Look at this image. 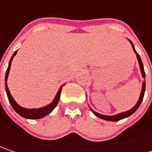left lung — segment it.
Here are the masks:
<instances>
[{
  "label": "left lung",
  "mask_w": 152,
  "mask_h": 152,
  "mask_svg": "<svg viewBox=\"0 0 152 152\" xmlns=\"http://www.w3.org/2000/svg\"><path fill=\"white\" fill-rule=\"evenodd\" d=\"M129 41L130 42V44H131V46H132V48H133V50H134L135 53L137 54V61H138V63H139V67H140L141 74H142V78H144V77H145V72H144V69H143V65H142V60H141V58H140L139 54L137 53V51H136V49H135V46H134V45H133V43H132L129 39ZM144 92H145V80L142 82V91H141V93H140V96H139V99H138V101L137 102V104L133 106L130 110L126 111V112L120 113L115 114V115H104V114H100V113H97V112L93 111L90 106H89V107H90V109L91 110V112H92V113H93L97 117H99V118H100V119H103V120H105V121H120V120H122V119H125V118H127V117L130 116L131 114H133V113L137 111V109H138V107H139L140 105H141L142 101V99H143V96H144Z\"/></svg>",
  "instance_id": "8db88e82"
}]
</instances>
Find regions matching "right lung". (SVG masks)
Masks as SVG:
<instances>
[{
  "label": "right lung",
  "mask_w": 152,
  "mask_h": 152,
  "mask_svg": "<svg viewBox=\"0 0 152 152\" xmlns=\"http://www.w3.org/2000/svg\"><path fill=\"white\" fill-rule=\"evenodd\" d=\"M16 53H17V51H15V53H13L12 57L10 58V61L9 62V67H8V69H7L6 75H5V89H6V92H7V96H8L9 101H10L11 106L13 107V109L15 110L19 115H21L22 117H23L25 119H41V118L46 116L47 114H49L54 109V107L57 106V104H58V102L60 100V96H61V89H62V86L64 84H62L60 87V89L57 91L53 100L50 104H48L47 106H43V107H39V108H24L23 106H19L15 102V100L14 99V98L12 97V95L10 94V91L8 84H7V80H8V77H9V74H10L11 62L13 61V58L15 57V55L16 54Z\"/></svg>",
  "instance_id": "add662e5"
}]
</instances>
